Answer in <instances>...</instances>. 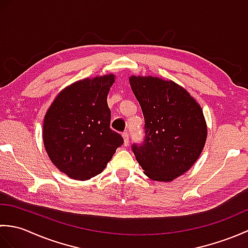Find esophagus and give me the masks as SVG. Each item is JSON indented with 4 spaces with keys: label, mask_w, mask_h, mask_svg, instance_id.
<instances>
[{
    "label": "esophagus",
    "mask_w": 248,
    "mask_h": 248,
    "mask_svg": "<svg viewBox=\"0 0 248 248\" xmlns=\"http://www.w3.org/2000/svg\"><path fill=\"white\" fill-rule=\"evenodd\" d=\"M123 138H124V145L128 146V144H129V134H128V132H124Z\"/></svg>",
    "instance_id": "34e87169"
}]
</instances>
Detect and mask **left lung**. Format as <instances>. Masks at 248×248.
<instances>
[{
    "instance_id": "8db88e82",
    "label": "left lung",
    "mask_w": 248,
    "mask_h": 248,
    "mask_svg": "<svg viewBox=\"0 0 248 248\" xmlns=\"http://www.w3.org/2000/svg\"><path fill=\"white\" fill-rule=\"evenodd\" d=\"M143 110L145 140L132 150L145 175L170 182L197 161L208 135L202 107L182 86L156 77L131 76Z\"/></svg>"
}]
</instances>
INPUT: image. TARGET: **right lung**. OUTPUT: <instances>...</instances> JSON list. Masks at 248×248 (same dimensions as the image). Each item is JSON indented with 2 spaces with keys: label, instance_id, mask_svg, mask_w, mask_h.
I'll return each instance as SVG.
<instances>
[{
  "label": "right lung",
  "instance_id": "obj_1",
  "mask_svg": "<svg viewBox=\"0 0 248 248\" xmlns=\"http://www.w3.org/2000/svg\"><path fill=\"white\" fill-rule=\"evenodd\" d=\"M115 75L83 78L60 92L44 119L43 140L52 163L85 181L104 170L124 139L109 128L108 93Z\"/></svg>",
  "mask_w": 248,
  "mask_h": 248
}]
</instances>
